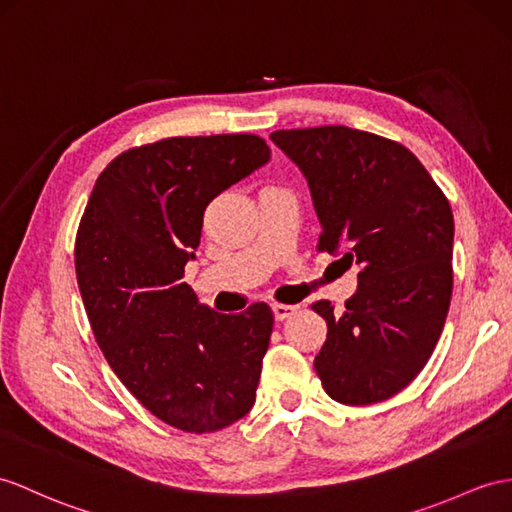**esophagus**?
Listing matches in <instances>:
<instances>
[{
    "label": "esophagus",
    "mask_w": 512,
    "mask_h": 512,
    "mask_svg": "<svg viewBox=\"0 0 512 512\" xmlns=\"http://www.w3.org/2000/svg\"><path fill=\"white\" fill-rule=\"evenodd\" d=\"M271 310H273V317H276L278 321H282L286 317L295 315L297 313V306H293V304H273Z\"/></svg>",
    "instance_id": "esophagus-1"
}]
</instances>
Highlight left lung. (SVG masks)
I'll return each instance as SVG.
<instances>
[{
  "label": "left lung",
  "mask_w": 512,
  "mask_h": 512,
  "mask_svg": "<svg viewBox=\"0 0 512 512\" xmlns=\"http://www.w3.org/2000/svg\"><path fill=\"white\" fill-rule=\"evenodd\" d=\"M302 169L321 223L319 249L360 267L358 289L334 313L315 356L332 400H389L434 352L452 299L454 215L426 167L404 145L345 126L271 132Z\"/></svg>",
  "instance_id": "8db88e82"
}]
</instances>
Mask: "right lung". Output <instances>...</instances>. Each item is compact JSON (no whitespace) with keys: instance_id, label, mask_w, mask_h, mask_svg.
Returning a JSON list of instances; mask_svg holds the SVG:
<instances>
[{"instance_id":"obj_1","label":"right lung","mask_w":512,"mask_h":512,"mask_svg":"<svg viewBox=\"0 0 512 512\" xmlns=\"http://www.w3.org/2000/svg\"><path fill=\"white\" fill-rule=\"evenodd\" d=\"M256 134L173 136L99 173L76 236V276L97 345L149 413L217 432L254 406L273 313L221 315L184 278L213 199L267 165Z\"/></svg>"}]
</instances>
